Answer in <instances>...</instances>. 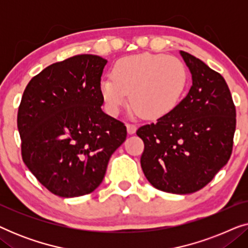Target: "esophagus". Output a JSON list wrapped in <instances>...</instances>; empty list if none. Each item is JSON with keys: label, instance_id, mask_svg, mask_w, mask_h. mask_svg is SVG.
<instances>
[{"label": "esophagus", "instance_id": "esophagus-1", "mask_svg": "<svg viewBox=\"0 0 248 248\" xmlns=\"http://www.w3.org/2000/svg\"><path fill=\"white\" fill-rule=\"evenodd\" d=\"M126 127H127L128 134H134L135 131H137V125L133 124V123H127Z\"/></svg>", "mask_w": 248, "mask_h": 248}]
</instances>
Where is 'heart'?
<instances>
[{"label": "heart", "instance_id": "1", "mask_svg": "<svg viewBox=\"0 0 248 248\" xmlns=\"http://www.w3.org/2000/svg\"><path fill=\"white\" fill-rule=\"evenodd\" d=\"M188 83L185 64L164 54H137L118 60L113 77H105L100 91L108 110L117 114L128 103L147 118H159L177 106Z\"/></svg>", "mask_w": 248, "mask_h": 248}]
</instances>
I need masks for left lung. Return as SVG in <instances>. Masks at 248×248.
Segmentation results:
<instances>
[{
  "instance_id": "8db88e82",
  "label": "left lung",
  "mask_w": 248,
  "mask_h": 248,
  "mask_svg": "<svg viewBox=\"0 0 248 248\" xmlns=\"http://www.w3.org/2000/svg\"><path fill=\"white\" fill-rule=\"evenodd\" d=\"M192 73L187 96L155 123L139 127L144 150L141 167L152 186L175 194L204 187L228 162L236 108L221 74L181 50Z\"/></svg>"
}]
</instances>
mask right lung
I'll list each match as a JSON object with an SVG mask.
<instances>
[{
  "mask_svg": "<svg viewBox=\"0 0 248 248\" xmlns=\"http://www.w3.org/2000/svg\"><path fill=\"white\" fill-rule=\"evenodd\" d=\"M107 61L81 54L54 63L27 84L18 110L21 155L43 186L62 198L93 192L126 139L123 122L101 110Z\"/></svg>",
  "mask_w": 248,
  "mask_h": 248,
  "instance_id": "1",
  "label": "right lung"
}]
</instances>
